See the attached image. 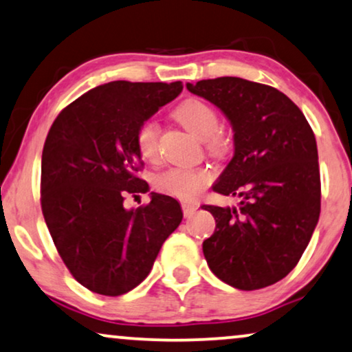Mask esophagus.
I'll return each mask as SVG.
<instances>
[{"label":"esophagus","mask_w":352,"mask_h":352,"mask_svg":"<svg viewBox=\"0 0 352 352\" xmlns=\"http://www.w3.org/2000/svg\"><path fill=\"white\" fill-rule=\"evenodd\" d=\"M182 209H184L185 217H190V215H193L195 210L198 209V204L190 203V201H184V203H182Z\"/></svg>","instance_id":"esophagus-1"}]
</instances>
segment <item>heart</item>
Masks as SVG:
<instances>
[{
    "mask_svg": "<svg viewBox=\"0 0 352 352\" xmlns=\"http://www.w3.org/2000/svg\"><path fill=\"white\" fill-rule=\"evenodd\" d=\"M177 120L188 129L196 137L204 140L209 151L222 154L227 151L228 140L220 132V119L217 111L208 102L199 100H188L175 109ZM159 125L154 119H146L138 125L135 133L137 149L144 161H154L157 157ZM212 179V173L204 167L177 166L167 168L154 179V186L161 193L173 198L193 199L199 195Z\"/></svg>",
    "mask_w": 352,
    "mask_h": 352,
    "instance_id": "b5f03b06",
    "label": "heart"
}]
</instances>
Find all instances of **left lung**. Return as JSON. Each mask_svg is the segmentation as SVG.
<instances>
[{"instance_id": "obj_1", "label": "left lung", "mask_w": 352, "mask_h": 352, "mask_svg": "<svg viewBox=\"0 0 352 352\" xmlns=\"http://www.w3.org/2000/svg\"><path fill=\"white\" fill-rule=\"evenodd\" d=\"M223 112L235 154L212 190L236 208L203 206L215 219L203 252L215 277L261 289L287 277L301 259L320 215V172L314 132L277 88L238 77L186 83Z\"/></svg>"}]
</instances>
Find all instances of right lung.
<instances>
[{
	"label": "right lung",
	"instance_id": "right-lung-1",
	"mask_svg": "<svg viewBox=\"0 0 352 352\" xmlns=\"http://www.w3.org/2000/svg\"><path fill=\"white\" fill-rule=\"evenodd\" d=\"M182 90V82H109L70 102L51 125L41 210L60 259L93 293L120 296L138 287L182 222L179 201L166 195L124 208L125 196L149 190L138 177V125Z\"/></svg>",
	"mask_w": 352,
	"mask_h": 352
}]
</instances>
